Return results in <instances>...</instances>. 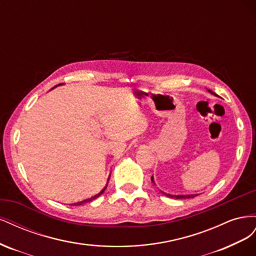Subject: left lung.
Listing matches in <instances>:
<instances>
[{"label": "left lung", "mask_w": 256, "mask_h": 256, "mask_svg": "<svg viewBox=\"0 0 256 256\" xmlns=\"http://www.w3.org/2000/svg\"><path fill=\"white\" fill-rule=\"evenodd\" d=\"M209 92H212V90H208ZM152 184H154V177L152 176ZM162 192V194H164V196H168V198H176V200H184V198H194V196H196L198 194H177V196H175V194H170V193H166V192H164V191H161Z\"/></svg>", "instance_id": "1"}]
</instances>
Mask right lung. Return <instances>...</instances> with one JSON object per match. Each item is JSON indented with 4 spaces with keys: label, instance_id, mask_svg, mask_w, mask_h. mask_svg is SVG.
<instances>
[{
    "label": "right lung",
    "instance_id": "1",
    "mask_svg": "<svg viewBox=\"0 0 256 256\" xmlns=\"http://www.w3.org/2000/svg\"><path fill=\"white\" fill-rule=\"evenodd\" d=\"M62 84H64V83H60V84H58V85H56V86H60V85H62ZM56 86H54L53 88H56ZM108 182H109V180H108ZM108 182H106V187L100 191L99 193H97L96 196H92V198H86V200H81V202H78V203H74V205H82V204H84V203H88V202H90V200H95V198H97L98 196H100L102 194V193L104 192V190L106 189V187H108Z\"/></svg>",
    "mask_w": 256,
    "mask_h": 256
}]
</instances>
